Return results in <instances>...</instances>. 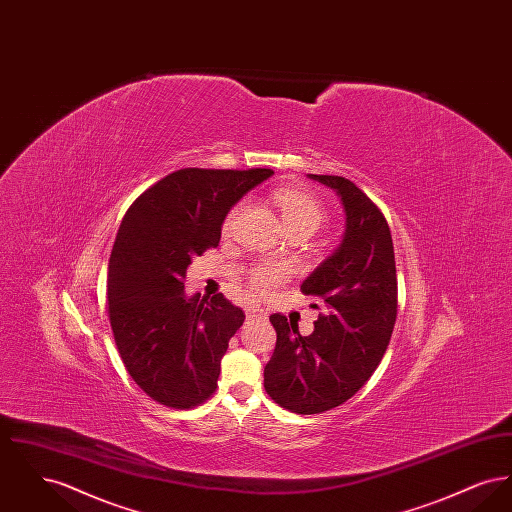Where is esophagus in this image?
I'll list each match as a JSON object with an SVG mask.
<instances>
[{
  "label": "esophagus",
  "instance_id": "esophagus-1",
  "mask_svg": "<svg viewBox=\"0 0 512 512\" xmlns=\"http://www.w3.org/2000/svg\"><path fill=\"white\" fill-rule=\"evenodd\" d=\"M245 315L247 318H267V313L259 307H245Z\"/></svg>",
  "mask_w": 512,
  "mask_h": 512
}]
</instances>
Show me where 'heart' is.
<instances>
[{
    "label": "heart",
    "mask_w": 512,
    "mask_h": 512,
    "mask_svg": "<svg viewBox=\"0 0 512 512\" xmlns=\"http://www.w3.org/2000/svg\"><path fill=\"white\" fill-rule=\"evenodd\" d=\"M274 205L278 207L282 220L290 232L313 234L326 220V209L317 197L301 188H280L274 195ZM244 211V203L234 205L222 220V234L230 236ZM292 268L278 261H261L249 268L247 286L253 293L268 295L288 282Z\"/></svg>",
    "instance_id": "b5f03b06"
}]
</instances>
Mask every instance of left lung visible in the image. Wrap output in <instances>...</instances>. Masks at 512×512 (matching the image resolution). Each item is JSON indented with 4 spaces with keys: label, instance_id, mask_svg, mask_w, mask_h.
<instances>
[{
    "label": "left lung",
    "instance_id": "left-lung-1",
    "mask_svg": "<svg viewBox=\"0 0 512 512\" xmlns=\"http://www.w3.org/2000/svg\"><path fill=\"white\" fill-rule=\"evenodd\" d=\"M341 197L347 228L340 247L303 282L321 305L315 330L274 313L276 347L265 390L280 407L318 414L340 407L378 368L397 318V274L390 226L368 195L343 176L309 174Z\"/></svg>",
    "mask_w": 512,
    "mask_h": 512
}]
</instances>
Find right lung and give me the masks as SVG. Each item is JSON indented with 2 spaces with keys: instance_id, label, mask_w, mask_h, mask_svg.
<instances>
[{
  "instance_id": "1",
  "label": "right lung",
  "mask_w": 512,
  "mask_h": 512,
  "mask_svg": "<svg viewBox=\"0 0 512 512\" xmlns=\"http://www.w3.org/2000/svg\"><path fill=\"white\" fill-rule=\"evenodd\" d=\"M270 169H180L126 211L107 274V313L122 363L147 395L194 409L215 390L220 359L244 324L222 293L184 295L192 259L220 242L230 207Z\"/></svg>"
}]
</instances>
